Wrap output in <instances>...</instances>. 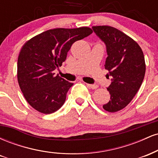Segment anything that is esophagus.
<instances>
[{
	"label": "esophagus",
	"instance_id": "obj_1",
	"mask_svg": "<svg viewBox=\"0 0 158 158\" xmlns=\"http://www.w3.org/2000/svg\"><path fill=\"white\" fill-rule=\"evenodd\" d=\"M87 87L89 88H91V89H97L98 88V85H90V84H86Z\"/></svg>",
	"mask_w": 158,
	"mask_h": 158
}]
</instances>
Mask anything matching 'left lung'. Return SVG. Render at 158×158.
<instances>
[{
    "instance_id": "8db88e82",
    "label": "left lung",
    "mask_w": 158,
    "mask_h": 158,
    "mask_svg": "<svg viewBox=\"0 0 158 158\" xmlns=\"http://www.w3.org/2000/svg\"><path fill=\"white\" fill-rule=\"evenodd\" d=\"M92 28L106 44L105 68L112 77L107 88L110 99L102 107L108 112H117L129 104L142 85L146 73L144 55L135 40L120 30L110 26Z\"/></svg>"
}]
</instances>
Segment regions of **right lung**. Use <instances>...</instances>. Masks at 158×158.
I'll return each mask as SVG.
<instances>
[{"instance_id":"right-lung-1","label":"right lung","mask_w":158,"mask_h":158,"mask_svg":"<svg viewBox=\"0 0 158 158\" xmlns=\"http://www.w3.org/2000/svg\"><path fill=\"white\" fill-rule=\"evenodd\" d=\"M93 32L89 27L56 28L27 41L18 59V81L27 102L34 109L49 114L59 110L73 83L55 75L75 41Z\"/></svg>"}]
</instances>
